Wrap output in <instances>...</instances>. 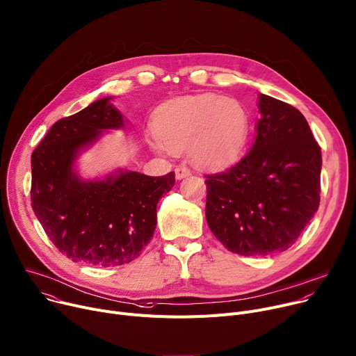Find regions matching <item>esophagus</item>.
Instances as JSON below:
<instances>
[{"label":"esophagus","instance_id":"esophagus-1","mask_svg":"<svg viewBox=\"0 0 356 356\" xmlns=\"http://www.w3.org/2000/svg\"><path fill=\"white\" fill-rule=\"evenodd\" d=\"M191 175V170L185 165H179L175 168V177L177 179H182V178H186Z\"/></svg>","mask_w":356,"mask_h":356}]
</instances>
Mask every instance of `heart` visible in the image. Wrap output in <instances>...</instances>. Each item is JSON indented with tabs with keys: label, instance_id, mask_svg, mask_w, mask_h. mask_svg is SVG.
<instances>
[{
	"label": "heart",
	"instance_id": "obj_1",
	"mask_svg": "<svg viewBox=\"0 0 356 356\" xmlns=\"http://www.w3.org/2000/svg\"><path fill=\"white\" fill-rule=\"evenodd\" d=\"M147 144L158 154L188 147L202 168H221L241 152L250 132V115L235 98L198 94L174 98L156 108Z\"/></svg>",
	"mask_w": 356,
	"mask_h": 356
}]
</instances>
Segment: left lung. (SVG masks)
Wrapping results in <instances>:
<instances>
[{
	"label": "left lung",
	"mask_w": 356,
	"mask_h": 356,
	"mask_svg": "<svg viewBox=\"0 0 356 356\" xmlns=\"http://www.w3.org/2000/svg\"><path fill=\"white\" fill-rule=\"evenodd\" d=\"M251 151L207 175L205 216L225 248L243 257L284 252L319 207L322 155L298 109L259 94Z\"/></svg>",
	"instance_id": "obj_1"
}]
</instances>
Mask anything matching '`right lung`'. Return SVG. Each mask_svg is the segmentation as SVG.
<instances>
[{
	"label": "right lung",
	"instance_id": "add662e5",
	"mask_svg": "<svg viewBox=\"0 0 356 356\" xmlns=\"http://www.w3.org/2000/svg\"><path fill=\"white\" fill-rule=\"evenodd\" d=\"M106 97L51 127L31 155V205L52 243L74 262L101 268L138 258L156 227V204L175 174L148 177L118 170L99 179L75 171L81 151L106 129L125 127Z\"/></svg>",
	"mask_w": 356,
	"mask_h": 356
}]
</instances>
